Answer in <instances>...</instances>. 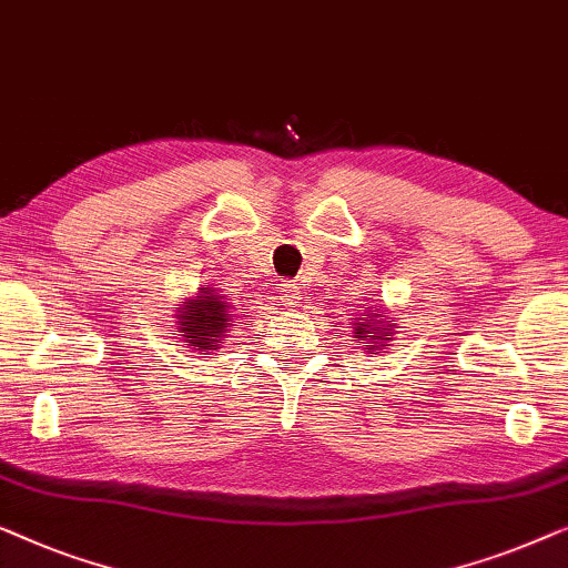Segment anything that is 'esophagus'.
<instances>
[{"label":"esophagus","mask_w":568,"mask_h":568,"mask_svg":"<svg viewBox=\"0 0 568 568\" xmlns=\"http://www.w3.org/2000/svg\"><path fill=\"white\" fill-rule=\"evenodd\" d=\"M298 301H301L298 283L283 281L281 283V303H283V306H298Z\"/></svg>","instance_id":"34e87169"}]
</instances>
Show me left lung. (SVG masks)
I'll list each match as a JSON object with an SVG mask.
<instances>
[{"mask_svg":"<svg viewBox=\"0 0 568 568\" xmlns=\"http://www.w3.org/2000/svg\"><path fill=\"white\" fill-rule=\"evenodd\" d=\"M375 329H381V326H375L373 316H367L361 322V326H355V337H363V334H375ZM383 337H388V334H383Z\"/></svg>","mask_w":568,"mask_h":568,"instance_id":"8db88e82","label":"left lung"}]
</instances>
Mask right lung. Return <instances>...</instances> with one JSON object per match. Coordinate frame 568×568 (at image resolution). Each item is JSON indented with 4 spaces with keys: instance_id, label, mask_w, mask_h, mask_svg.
<instances>
[{
    "instance_id": "obj_1",
    "label": "right lung",
    "mask_w": 568,
    "mask_h": 568,
    "mask_svg": "<svg viewBox=\"0 0 568 568\" xmlns=\"http://www.w3.org/2000/svg\"><path fill=\"white\" fill-rule=\"evenodd\" d=\"M182 318V337H187V342L193 347H201L203 353L215 347L219 337H223V332H229L226 326H231V306L223 301V295H215L207 287H201L195 301H190V306L180 314Z\"/></svg>"
}]
</instances>
